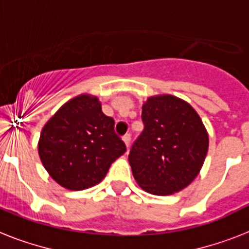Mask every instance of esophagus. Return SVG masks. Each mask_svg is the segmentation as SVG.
Wrapping results in <instances>:
<instances>
[{"label":"esophagus","instance_id":"1","mask_svg":"<svg viewBox=\"0 0 249 249\" xmlns=\"http://www.w3.org/2000/svg\"><path fill=\"white\" fill-rule=\"evenodd\" d=\"M123 141H124L125 145L129 148V145H130V141H131V135L130 134H125L124 137H123Z\"/></svg>","mask_w":249,"mask_h":249}]
</instances>
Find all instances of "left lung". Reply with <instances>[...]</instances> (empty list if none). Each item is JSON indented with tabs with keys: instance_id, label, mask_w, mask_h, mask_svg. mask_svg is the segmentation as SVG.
Here are the masks:
<instances>
[{
	"instance_id": "8db88e82",
	"label": "left lung",
	"mask_w": 249,
	"mask_h": 249,
	"mask_svg": "<svg viewBox=\"0 0 249 249\" xmlns=\"http://www.w3.org/2000/svg\"><path fill=\"white\" fill-rule=\"evenodd\" d=\"M144 129L129 163L135 181L155 196H169L195 180L209 151V134L191 105L170 94L149 97L142 107Z\"/></svg>"
}]
</instances>
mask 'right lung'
I'll return each instance as SVG.
<instances>
[{"instance_id":"add662e5","label":"right lung","mask_w":249,"mask_h":249,"mask_svg":"<svg viewBox=\"0 0 249 249\" xmlns=\"http://www.w3.org/2000/svg\"><path fill=\"white\" fill-rule=\"evenodd\" d=\"M102 112L98 98L80 94L66 102L42 129L38 153L54 181L70 191L100 183L111 163L126 151Z\"/></svg>"}]
</instances>
